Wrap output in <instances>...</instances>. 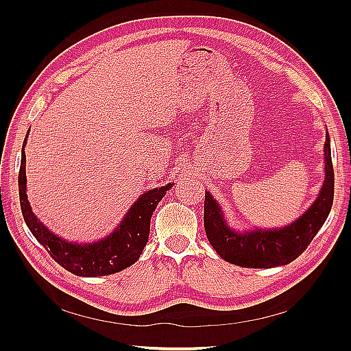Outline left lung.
<instances>
[{"mask_svg":"<svg viewBox=\"0 0 351 351\" xmlns=\"http://www.w3.org/2000/svg\"><path fill=\"white\" fill-rule=\"evenodd\" d=\"M334 202V167L326 132L325 182L321 193L303 217L280 230H254L237 234L226 224L217 202L205 193L204 224L206 237L219 256L244 268L281 267L297 259L324 226Z\"/></svg>","mask_w":351,"mask_h":351,"instance_id":"obj_1","label":"left lung"}]
</instances>
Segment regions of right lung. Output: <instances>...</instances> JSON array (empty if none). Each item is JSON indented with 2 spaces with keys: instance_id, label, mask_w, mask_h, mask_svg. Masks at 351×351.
Listing matches in <instances>:
<instances>
[{
  "instance_id": "obj_1",
  "label": "right lung",
  "mask_w": 351,
  "mask_h": 351,
  "mask_svg": "<svg viewBox=\"0 0 351 351\" xmlns=\"http://www.w3.org/2000/svg\"><path fill=\"white\" fill-rule=\"evenodd\" d=\"M22 151V162L19 171L20 206L26 226L32 234L44 246L51 258L62 268L77 277H102L129 268L141 258L149 237L151 218L155 208L173 184L143 193L127 212L125 218L111 236L93 244H73L54 236L40 224L34 215L26 196V154Z\"/></svg>"
}]
</instances>
